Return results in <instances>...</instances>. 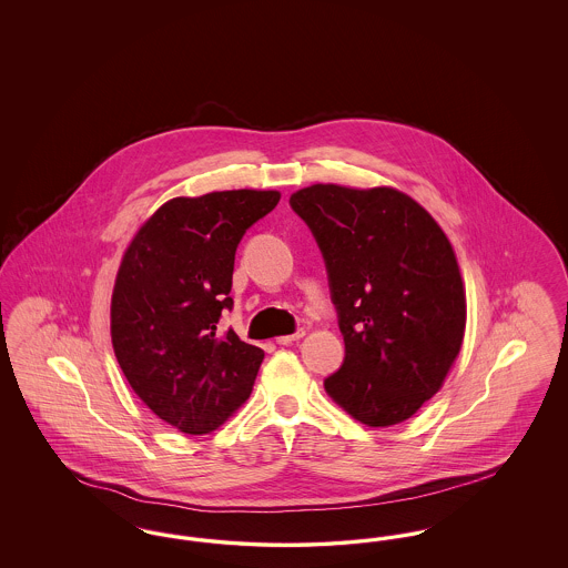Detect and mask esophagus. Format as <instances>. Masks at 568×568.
<instances>
[{
    "label": "esophagus",
    "instance_id": "esophagus-1",
    "mask_svg": "<svg viewBox=\"0 0 568 568\" xmlns=\"http://www.w3.org/2000/svg\"><path fill=\"white\" fill-rule=\"evenodd\" d=\"M302 336H304V329H297L296 334L278 336V338H276V343H278V345H294V343H297Z\"/></svg>",
    "mask_w": 568,
    "mask_h": 568
}]
</instances>
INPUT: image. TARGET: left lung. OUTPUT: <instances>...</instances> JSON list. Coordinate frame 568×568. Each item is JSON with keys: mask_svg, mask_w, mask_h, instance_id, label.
<instances>
[{"mask_svg": "<svg viewBox=\"0 0 568 568\" xmlns=\"http://www.w3.org/2000/svg\"><path fill=\"white\" fill-rule=\"evenodd\" d=\"M324 253L345 362L327 396L387 428L443 387L464 341L466 292L443 227L394 187L317 183L290 197Z\"/></svg>", "mask_w": 568, "mask_h": 568, "instance_id": "obj_1", "label": "left lung"}]
</instances>
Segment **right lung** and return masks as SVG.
Instances as JSON below:
<instances>
[{
  "instance_id": "right-lung-1",
  "label": "right lung",
  "mask_w": 568,
  "mask_h": 568,
  "mask_svg": "<svg viewBox=\"0 0 568 568\" xmlns=\"http://www.w3.org/2000/svg\"><path fill=\"white\" fill-rule=\"evenodd\" d=\"M278 191L172 197L128 244L110 300V338L135 396L185 434L216 430L248 398L264 352L234 329V255L244 232L278 204Z\"/></svg>"
}]
</instances>
